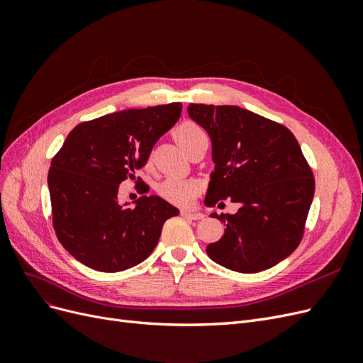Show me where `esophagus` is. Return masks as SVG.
Wrapping results in <instances>:
<instances>
[{
  "label": "esophagus",
  "instance_id": "esophagus-1",
  "mask_svg": "<svg viewBox=\"0 0 363 363\" xmlns=\"http://www.w3.org/2000/svg\"><path fill=\"white\" fill-rule=\"evenodd\" d=\"M182 216L186 219H192V221H199V219H204V213L200 211H189V208H184L182 211Z\"/></svg>",
  "mask_w": 363,
  "mask_h": 363
}]
</instances>
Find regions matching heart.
Returning <instances> with one entry per match:
<instances>
[{"instance_id":"obj_1","label":"heart","mask_w":363,"mask_h":363,"mask_svg":"<svg viewBox=\"0 0 363 363\" xmlns=\"http://www.w3.org/2000/svg\"><path fill=\"white\" fill-rule=\"evenodd\" d=\"M174 136L177 139L180 147L186 151L195 142L201 139H207L206 130L192 123V121H186V123L180 124L174 131ZM157 194L163 200H167L174 204H189L196 194V184L188 179L182 177H168L157 186Z\"/></svg>"}]
</instances>
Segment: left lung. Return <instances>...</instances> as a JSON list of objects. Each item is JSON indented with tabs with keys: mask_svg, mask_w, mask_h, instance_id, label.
I'll use <instances>...</instances> for the list:
<instances>
[{
	"mask_svg": "<svg viewBox=\"0 0 363 363\" xmlns=\"http://www.w3.org/2000/svg\"><path fill=\"white\" fill-rule=\"evenodd\" d=\"M189 116L212 140L215 171L204 204H239L235 215L212 213L225 225L208 257L252 274L286 259L300 245L315 192L313 172L288 127L238 106L189 104Z\"/></svg>",
	"mask_w": 363,
	"mask_h": 363,
	"instance_id": "left-lung-1",
	"label": "left lung"
}]
</instances>
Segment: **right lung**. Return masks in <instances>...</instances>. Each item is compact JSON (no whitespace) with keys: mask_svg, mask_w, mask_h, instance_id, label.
Returning <instances> with one entry per match:
<instances>
[{"mask_svg":"<svg viewBox=\"0 0 363 363\" xmlns=\"http://www.w3.org/2000/svg\"><path fill=\"white\" fill-rule=\"evenodd\" d=\"M182 103L130 108L82 123L68 135L48 172L52 227L60 244L83 265L118 272L145 260L167 219L179 208L144 195L135 207L118 203L119 184L140 180L159 138L177 123Z\"/></svg>","mask_w":363,"mask_h":363,"instance_id":"obj_1","label":"right lung"}]
</instances>
